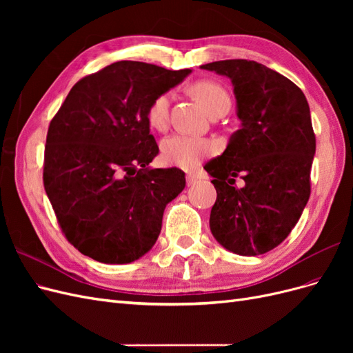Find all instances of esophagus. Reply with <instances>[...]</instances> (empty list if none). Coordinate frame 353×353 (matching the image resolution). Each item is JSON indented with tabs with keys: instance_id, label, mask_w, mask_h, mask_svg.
Instances as JSON below:
<instances>
[{
	"instance_id": "34e87169",
	"label": "esophagus",
	"mask_w": 353,
	"mask_h": 353,
	"mask_svg": "<svg viewBox=\"0 0 353 353\" xmlns=\"http://www.w3.org/2000/svg\"><path fill=\"white\" fill-rule=\"evenodd\" d=\"M197 183V176L193 174H188L187 175V185H193Z\"/></svg>"
}]
</instances>
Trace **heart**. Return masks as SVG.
Instances as JSON below:
<instances>
[{
	"label": "heart",
	"mask_w": 353,
	"mask_h": 353,
	"mask_svg": "<svg viewBox=\"0 0 353 353\" xmlns=\"http://www.w3.org/2000/svg\"><path fill=\"white\" fill-rule=\"evenodd\" d=\"M191 92L200 101L203 108L212 116L215 113H227L231 105L228 91L221 83L209 79H201L191 85ZM170 92H160L147 108V121L157 131H165L169 123ZM216 147L209 138L175 134L162 141V159L169 166L183 169L196 168L203 159L215 153Z\"/></svg>",
	"instance_id": "heart-1"
}]
</instances>
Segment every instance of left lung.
<instances>
[{
    "label": "left lung",
    "mask_w": 353,
    "mask_h": 353,
    "mask_svg": "<svg viewBox=\"0 0 353 353\" xmlns=\"http://www.w3.org/2000/svg\"><path fill=\"white\" fill-rule=\"evenodd\" d=\"M201 69L231 79L241 121L225 152L205 166L218 194L210 231L232 253L263 254L287 239L311 196L309 104L296 83L258 61L221 60Z\"/></svg>",
    "instance_id": "left-lung-1"
}]
</instances>
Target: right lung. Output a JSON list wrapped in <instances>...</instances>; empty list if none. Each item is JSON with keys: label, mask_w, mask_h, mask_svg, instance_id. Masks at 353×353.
Masks as SVG:
<instances>
[{"label": "right lung", "mask_w": 353, "mask_h": 353, "mask_svg": "<svg viewBox=\"0 0 353 353\" xmlns=\"http://www.w3.org/2000/svg\"><path fill=\"white\" fill-rule=\"evenodd\" d=\"M190 72L116 61L74 83L51 119L42 179L61 232L82 254L130 263L153 248L185 174L147 168L159 153L147 108Z\"/></svg>", "instance_id": "obj_1"}]
</instances>
